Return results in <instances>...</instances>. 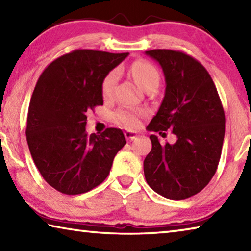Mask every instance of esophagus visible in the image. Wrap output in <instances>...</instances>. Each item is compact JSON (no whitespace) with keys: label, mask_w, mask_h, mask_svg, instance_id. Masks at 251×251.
Returning a JSON list of instances; mask_svg holds the SVG:
<instances>
[{"label":"esophagus","mask_w":251,"mask_h":251,"mask_svg":"<svg viewBox=\"0 0 251 251\" xmlns=\"http://www.w3.org/2000/svg\"><path fill=\"white\" fill-rule=\"evenodd\" d=\"M125 137L127 141H134V139L137 137V133H135V131H130V130H126Z\"/></svg>","instance_id":"esophagus-1"}]
</instances>
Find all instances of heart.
Returning <instances> with one entry per match:
<instances>
[{"instance_id":"b5f03b06","label":"heart","mask_w":251,"mask_h":251,"mask_svg":"<svg viewBox=\"0 0 251 251\" xmlns=\"http://www.w3.org/2000/svg\"><path fill=\"white\" fill-rule=\"evenodd\" d=\"M129 72L133 77L135 78L143 88H147L151 85H158L159 83V72L151 63L139 59L130 65ZM118 79V72L116 70L110 71L105 76V78L101 83V93L106 99H109L113 95L114 88ZM144 115V112L141 109L130 108V107H122L116 112V117L123 125L134 128L137 127L141 118Z\"/></svg>"}]
</instances>
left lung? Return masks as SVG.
Instances as JSON below:
<instances>
[{
	"label": "left lung",
	"mask_w": 251,
	"mask_h": 251,
	"mask_svg": "<svg viewBox=\"0 0 251 251\" xmlns=\"http://www.w3.org/2000/svg\"><path fill=\"white\" fill-rule=\"evenodd\" d=\"M166 90L148 130L172 129L175 144L151 135V151L144 160L147 184L161 196L186 199L202 190L217 169L225 137V113L217 88L197 59L179 50H151Z\"/></svg>",
	"instance_id": "obj_1"
}]
</instances>
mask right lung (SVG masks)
I'll return each mask as SVG.
<instances>
[{"instance_id": "add662e5", "label": "right lung", "mask_w": 251, "mask_h": 251, "mask_svg": "<svg viewBox=\"0 0 251 251\" xmlns=\"http://www.w3.org/2000/svg\"><path fill=\"white\" fill-rule=\"evenodd\" d=\"M128 53L75 50L41 74L27 113L26 139L45 181L65 195L84 194L105 180L126 144L120 128L85 130L90 110L103 105L101 83Z\"/></svg>"}]
</instances>
